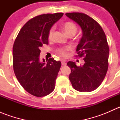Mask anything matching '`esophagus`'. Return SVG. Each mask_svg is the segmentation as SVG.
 I'll use <instances>...</instances> for the list:
<instances>
[{
    "instance_id": "esophagus-1",
    "label": "esophagus",
    "mask_w": 120,
    "mask_h": 120,
    "mask_svg": "<svg viewBox=\"0 0 120 120\" xmlns=\"http://www.w3.org/2000/svg\"><path fill=\"white\" fill-rule=\"evenodd\" d=\"M61 64H62L63 66H66L67 63H66L64 61H61Z\"/></svg>"
}]
</instances>
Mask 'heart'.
Segmentation results:
<instances>
[{"label":"heart","mask_w":120,"mask_h":120,"mask_svg":"<svg viewBox=\"0 0 120 120\" xmlns=\"http://www.w3.org/2000/svg\"><path fill=\"white\" fill-rule=\"evenodd\" d=\"M63 30L64 31V32L66 33V34L68 36H72L76 34L77 31V27L76 26V25L75 24H74L72 22H67L65 24H63ZM54 28H52L50 30L49 32V39H52L53 38V35L54 34ZM70 48H62V49H60L59 50V52L61 55H62L63 56H66L67 55V51L68 50H69Z\"/></svg>","instance_id":"1"}]
</instances>
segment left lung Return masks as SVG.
<instances>
[{"mask_svg":"<svg viewBox=\"0 0 120 120\" xmlns=\"http://www.w3.org/2000/svg\"><path fill=\"white\" fill-rule=\"evenodd\" d=\"M66 16L81 28L82 36L77 45L78 56L83 57L84 64L77 66L68 61L69 79L75 90L89 92L95 90L103 81L108 69L109 48L106 35L92 18L81 13H66Z\"/></svg>","mask_w":120,"mask_h":120,"instance_id":"8db88e82","label":"left lung"}]
</instances>
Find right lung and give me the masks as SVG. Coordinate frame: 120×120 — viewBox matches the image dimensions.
I'll return each mask as SVG.
<instances>
[{
  "mask_svg": "<svg viewBox=\"0 0 120 120\" xmlns=\"http://www.w3.org/2000/svg\"><path fill=\"white\" fill-rule=\"evenodd\" d=\"M63 13L42 14L29 20L19 32L13 48L14 74L26 91L37 97L53 91L61 63L50 58L40 60V48L48 45L49 32Z\"/></svg>",
  "mask_w": 120,
  "mask_h": 120,
  "instance_id": "right-lung-1",
  "label": "right lung"
}]
</instances>
